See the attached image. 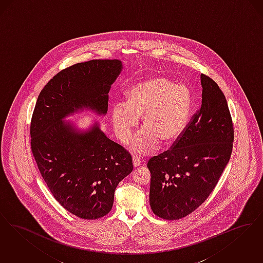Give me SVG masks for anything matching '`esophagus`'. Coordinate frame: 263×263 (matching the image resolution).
Listing matches in <instances>:
<instances>
[{
  "instance_id": "1",
  "label": "esophagus",
  "mask_w": 263,
  "mask_h": 263,
  "mask_svg": "<svg viewBox=\"0 0 263 263\" xmlns=\"http://www.w3.org/2000/svg\"><path fill=\"white\" fill-rule=\"evenodd\" d=\"M133 163H134V167L137 168V167L142 163V160L139 159V158H137V157H134V158H133Z\"/></svg>"
}]
</instances>
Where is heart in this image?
<instances>
[{
    "label": "heart",
    "mask_w": 263,
    "mask_h": 263,
    "mask_svg": "<svg viewBox=\"0 0 263 263\" xmlns=\"http://www.w3.org/2000/svg\"><path fill=\"white\" fill-rule=\"evenodd\" d=\"M193 97L190 88L165 78L137 83L127 93V101L115 103L112 123L121 140L130 136L142 117L145 126L129 141V148L146 155L158 148L159 140L171 143L183 134L190 119Z\"/></svg>",
    "instance_id": "1"
}]
</instances>
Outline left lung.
I'll return each instance as SVG.
<instances>
[{"mask_svg": "<svg viewBox=\"0 0 263 263\" xmlns=\"http://www.w3.org/2000/svg\"><path fill=\"white\" fill-rule=\"evenodd\" d=\"M202 102L171 148L150 158V206L166 220L185 217L213 192L228 164L234 126L217 83L201 73Z\"/></svg>", "mask_w": 263, "mask_h": 263, "instance_id": "8db88e82", "label": "left lung"}]
</instances>
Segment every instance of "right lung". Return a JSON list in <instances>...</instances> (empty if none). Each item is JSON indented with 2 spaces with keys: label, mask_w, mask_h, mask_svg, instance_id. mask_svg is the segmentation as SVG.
<instances>
[{
  "label": "right lung",
  "mask_w": 263,
  "mask_h": 263,
  "mask_svg": "<svg viewBox=\"0 0 263 263\" xmlns=\"http://www.w3.org/2000/svg\"><path fill=\"white\" fill-rule=\"evenodd\" d=\"M122 70L119 60H90L62 69L41 90L30 124L36 164L58 202L87 220L108 214L115 190L130 174V154L96 124L80 133L63 119L82 107L108 110V93Z\"/></svg>",
  "instance_id": "add662e5"
}]
</instances>
